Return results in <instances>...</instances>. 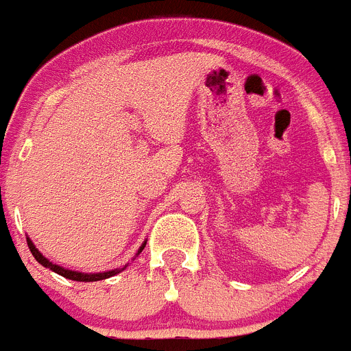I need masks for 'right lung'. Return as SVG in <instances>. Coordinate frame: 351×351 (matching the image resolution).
I'll use <instances>...</instances> for the list:
<instances>
[{
    "label": "right lung",
    "mask_w": 351,
    "mask_h": 351,
    "mask_svg": "<svg viewBox=\"0 0 351 351\" xmlns=\"http://www.w3.org/2000/svg\"><path fill=\"white\" fill-rule=\"evenodd\" d=\"M145 245H147V241H145L143 245L140 246V250H138L136 255L141 254V250H143V248H145ZM27 246H29V250H31V254H33V257L36 258V261L40 262V264H42L43 267H49V269H52L53 273L61 274V276L68 278V280H75V282H97V280H106V278L115 276L117 273H121V271L124 269V267H122V269H112V271H105V273H78V271L64 269V267L58 266V264H52V262H50L49 258L43 257V255L40 254V252H38V248H36V246H34V243L31 241L29 238H27Z\"/></svg>",
    "instance_id": "obj_1"
}]
</instances>
